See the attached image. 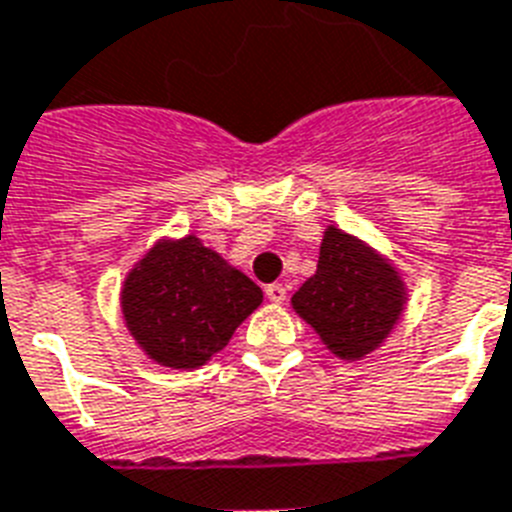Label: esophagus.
I'll return each instance as SVG.
<instances>
[{
  "label": "esophagus",
  "instance_id": "1",
  "mask_svg": "<svg viewBox=\"0 0 512 512\" xmlns=\"http://www.w3.org/2000/svg\"><path fill=\"white\" fill-rule=\"evenodd\" d=\"M265 297H268L270 302H273V305H281V302H284V299H286V286L284 284L265 286Z\"/></svg>",
  "mask_w": 512,
  "mask_h": 512
}]
</instances>
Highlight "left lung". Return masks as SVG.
<instances>
[{
    "label": "left lung",
    "mask_w": 512,
    "mask_h": 512,
    "mask_svg": "<svg viewBox=\"0 0 512 512\" xmlns=\"http://www.w3.org/2000/svg\"><path fill=\"white\" fill-rule=\"evenodd\" d=\"M407 297L394 260L331 223L323 231L318 270L299 286L292 307L331 355L355 363L389 339Z\"/></svg>",
    "instance_id": "1"
}]
</instances>
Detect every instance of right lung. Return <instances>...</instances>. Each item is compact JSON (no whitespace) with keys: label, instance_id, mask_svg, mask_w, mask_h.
<instances>
[{"label":"right lung","instance_id":"1","mask_svg":"<svg viewBox=\"0 0 512 512\" xmlns=\"http://www.w3.org/2000/svg\"><path fill=\"white\" fill-rule=\"evenodd\" d=\"M260 305L263 289L197 234L157 239L120 286L128 334L152 363L176 371L210 363Z\"/></svg>","mask_w":512,"mask_h":512}]
</instances>
